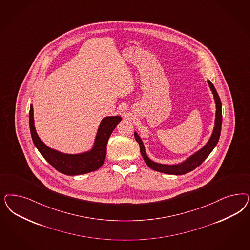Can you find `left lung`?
Listing matches in <instances>:
<instances>
[{
	"mask_svg": "<svg viewBox=\"0 0 250 250\" xmlns=\"http://www.w3.org/2000/svg\"><path fill=\"white\" fill-rule=\"evenodd\" d=\"M207 82L209 83V88L213 94L214 101H215V104H216L214 128H213L211 136L209 138V141L207 142L206 145L202 147V149H200L198 152H196L192 155H190L188 158L186 159L185 161L177 164V165H164V164H159V163L152 161L147 156L146 152H145V145H144L142 139L138 135L137 132H134L135 140L137 141L138 144L140 145L141 153H142V155L145 159L146 165L150 168H152L154 171H157V172L168 174V175H184V174H187V173L195 169L196 167H198L202 162L208 157V155L211 153V151L214 149V147L217 145L220 134H221V129H222V103H221L220 97L218 96L216 89L213 86L212 83L209 80Z\"/></svg>",
	"mask_w": 250,
	"mask_h": 250,
	"instance_id": "left-lung-1",
	"label": "left lung"
}]
</instances>
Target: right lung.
Returning a JSON list of instances; mask_svg holds the SVG:
<instances>
[{"instance_id":"right-lung-1","label":"right lung","mask_w":250,"mask_h":250,"mask_svg":"<svg viewBox=\"0 0 250 250\" xmlns=\"http://www.w3.org/2000/svg\"><path fill=\"white\" fill-rule=\"evenodd\" d=\"M121 121V116L105 117L100 122L93 148L85 153L69 154L51 149L41 141L34 124L32 104L29 110V127L34 145L55 169L67 176L86 174L98 169L104 164L107 141Z\"/></svg>"}]
</instances>
